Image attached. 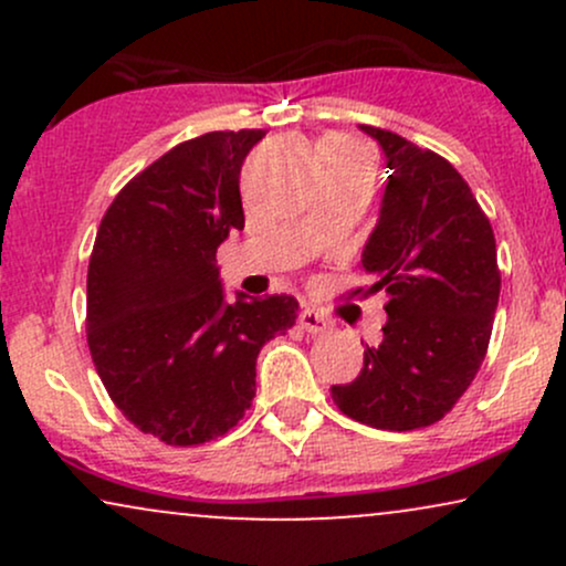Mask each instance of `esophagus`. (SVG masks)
Instances as JSON below:
<instances>
[{
  "instance_id": "34e87169",
  "label": "esophagus",
  "mask_w": 566,
  "mask_h": 566,
  "mask_svg": "<svg viewBox=\"0 0 566 566\" xmlns=\"http://www.w3.org/2000/svg\"><path fill=\"white\" fill-rule=\"evenodd\" d=\"M301 327H303L308 335H327L329 329H333V322L324 319L319 311L305 308V311H301Z\"/></svg>"
}]
</instances>
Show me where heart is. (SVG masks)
I'll use <instances>...</instances> for the list:
<instances>
[{
	"label": "heart",
	"instance_id": "b5f03b06",
	"mask_svg": "<svg viewBox=\"0 0 566 566\" xmlns=\"http://www.w3.org/2000/svg\"><path fill=\"white\" fill-rule=\"evenodd\" d=\"M337 146H343V143H337ZM346 148H348V146H346Z\"/></svg>",
	"mask_w": 566,
	"mask_h": 566
}]
</instances>
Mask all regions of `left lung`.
<instances>
[{"label": "left lung", "mask_w": 566, "mask_h": 566, "mask_svg": "<svg viewBox=\"0 0 566 566\" xmlns=\"http://www.w3.org/2000/svg\"><path fill=\"white\" fill-rule=\"evenodd\" d=\"M386 157L380 216L361 250V269L386 290L380 346L333 401L348 418L382 431L437 423L465 394L490 346L500 297L495 233L439 154L388 129L359 125Z\"/></svg>", "instance_id": "8db88e82"}]
</instances>
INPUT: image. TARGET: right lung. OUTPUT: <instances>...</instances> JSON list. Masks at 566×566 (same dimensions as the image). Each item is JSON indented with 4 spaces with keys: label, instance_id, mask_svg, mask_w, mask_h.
Wrapping results in <instances>:
<instances>
[{
    "label": "right lung",
    "instance_id": "1",
    "mask_svg": "<svg viewBox=\"0 0 566 566\" xmlns=\"http://www.w3.org/2000/svg\"><path fill=\"white\" fill-rule=\"evenodd\" d=\"M265 129L180 143L116 193L87 271V343L143 433L205 444L244 418L255 361L297 319L292 295L226 301L218 247L244 229L239 172Z\"/></svg>",
    "mask_w": 566,
    "mask_h": 566
}]
</instances>
